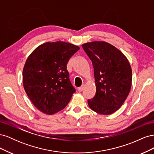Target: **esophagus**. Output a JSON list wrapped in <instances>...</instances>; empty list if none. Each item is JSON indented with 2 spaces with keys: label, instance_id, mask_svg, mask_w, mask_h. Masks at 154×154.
<instances>
[{
  "label": "esophagus",
  "instance_id": "obj_1",
  "mask_svg": "<svg viewBox=\"0 0 154 154\" xmlns=\"http://www.w3.org/2000/svg\"><path fill=\"white\" fill-rule=\"evenodd\" d=\"M83 88H84V85H82L80 87H79L78 88V91L79 92H82V91H83Z\"/></svg>",
  "mask_w": 154,
  "mask_h": 154
}]
</instances>
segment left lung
I'll return each instance as SVG.
<instances>
[{"label":"left lung","mask_w":154,"mask_h":154,"mask_svg":"<svg viewBox=\"0 0 154 154\" xmlns=\"http://www.w3.org/2000/svg\"><path fill=\"white\" fill-rule=\"evenodd\" d=\"M94 68L96 94L88 100L97 114L110 115L125 102L132 86V68L127 58L118 48L104 41L82 44Z\"/></svg>","instance_id":"left-lung-1"}]
</instances>
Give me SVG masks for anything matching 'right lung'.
<instances>
[{"label": "right lung", "mask_w": 154, "mask_h": 154, "mask_svg": "<svg viewBox=\"0 0 154 154\" xmlns=\"http://www.w3.org/2000/svg\"><path fill=\"white\" fill-rule=\"evenodd\" d=\"M80 49L65 42H48L37 47L23 69L24 90L37 109L46 114L62 110L71 100L74 88L69 80L67 62Z\"/></svg>", "instance_id": "obj_1"}]
</instances>
